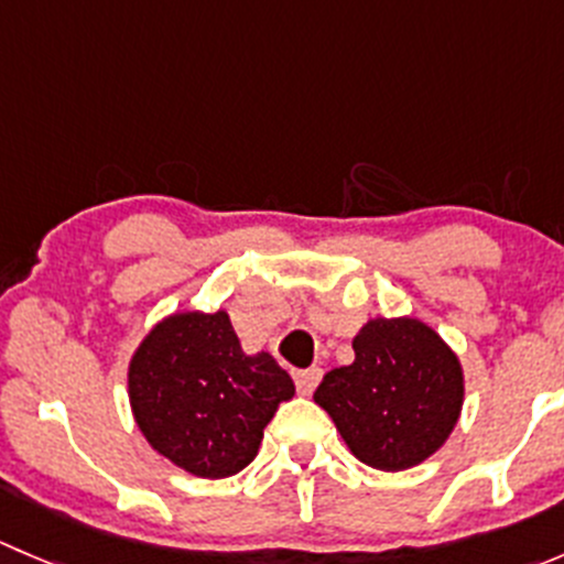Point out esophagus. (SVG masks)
Segmentation results:
<instances>
[{"instance_id":"obj_1","label":"esophagus","mask_w":564,"mask_h":564,"mask_svg":"<svg viewBox=\"0 0 564 564\" xmlns=\"http://www.w3.org/2000/svg\"><path fill=\"white\" fill-rule=\"evenodd\" d=\"M322 373L324 371L318 366L305 368V371H294V384H297L300 395H311L316 390V384L322 382Z\"/></svg>"}]
</instances>
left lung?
I'll use <instances>...</instances> for the list:
<instances>
[{
  "instance_id": "8db88e82",
  "label": "left lung",
  "mask_w": 564,
  "mask_h": 564,
  "mask_svg": "<svg viewBox=\"0 0 564 564\" xmlns=\"http://www.w3.org/2000/svg\"><path fill=\"white\" fill-rule=\"evenodd\" d=\"M355 362L324 373L314 401L351 456L403 471L434 456L464 406V368L434 327L412 316L368 318L351 338Z\"/></svg>"
}]
</instances>
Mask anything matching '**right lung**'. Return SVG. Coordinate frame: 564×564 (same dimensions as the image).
<instances>
[{
	"mask_svg": "<svg viewBox=\"0 0 564 564\" xmlns=\"http://www.w3.org/2000/svg\"><path fill=\"white\" fill-rule=\"evenodd\" d=\"M292 395V377L267 351H242L224 308L161 318L128 362L130 412L144 440L207 480L246 469Z\"/></svg>",
	"mask_w": 564,
	"mask_h": 564,
	"instance_id": "1",
	"label": "right lung"
}]
</instances>
